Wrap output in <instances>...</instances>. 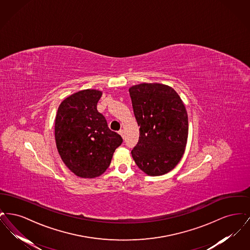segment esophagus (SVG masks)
Listing matches in <instances>:
<instances>
[{
  "instance_id": "34e87169",
  "label": "esophagus",
  "mask_w": 250,
  "mask_h": 250,
  "mask_svg": "<svg viewBox=\"0 0 250 250\" xmlns=\"http://www.w3.org/2000/svg\"><path fill=\"white\" fill-rule=\"evenodd\" d=\"M119 134L122 136V138H123V139H125V132H124V130H120Z\"/></svg>"
}]
</instances>
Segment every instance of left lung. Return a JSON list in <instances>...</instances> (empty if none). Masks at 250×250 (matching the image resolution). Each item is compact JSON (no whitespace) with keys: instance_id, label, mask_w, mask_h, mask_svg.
Masks as SVG:
<instances>
[{"instance_id":"1","label":"left lung","mask_w":250,"mask_h":250,"mask_svg":"<svg viewBox=\"0 0 250 250\" xmlns=\"http://www.w3.org/2000/svg\"><path fill=\"white\" fill-rule=\"evenodd\" d=\"M129 94L141 126L132 157L146 174H166L180 162L187 146L188 117L184 102L173 88L165 84L134 85Z\"/></svg>"}]
</instances>
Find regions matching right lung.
Returning a JSON list of instances; mask_svg holds the SVG:
<instances>
[{
	"instance_id": "right-lung-1",
	"label": "right lung",
	"mask_w": 250,
	"mask_h": 250,
	"mask_svg": "<svg viewBox=\"0 0 250 250\" xmlns=\"http://www.w3.org/2000/svg\"><path fill=\"white\" fill-rule=\"evenodd\" d=\"M102 92L87 89L66 97L55 118L60 156L74 174L95 178L106 171L123 139L110 130L96 105Z\"/></svg>"
}]
</instances>
